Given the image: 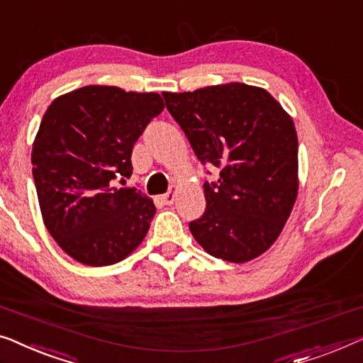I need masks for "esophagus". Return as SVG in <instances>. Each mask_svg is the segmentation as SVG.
<instances>
[{
  "instance_id": "obj_1",
  "label": "esophagus",
  "mask_w": 363,
  "mask_h": 363,
  "mask_svg": "<svg viewBox=\"0 0 363 363\" xmlns=\"http://www.w3.org/2000/svg\"><path fill=\"white\" fill-rule=\"evenodd\" d=\"M175 194H177L175 190H172V191H169V193L162 194L160 201L164 203V204H173V201H175Z\"/></svg>"
}]
</instances>
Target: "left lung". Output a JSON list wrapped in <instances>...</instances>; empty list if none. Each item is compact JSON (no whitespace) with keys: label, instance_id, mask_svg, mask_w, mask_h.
<instances>
[{"label":"left lung","instance_id":"1","mask_svg":"<svg viewBox=\"0 0 363 363\" xmlns=\"http://www.w3.org/2000/svg\"><path fill=\"white\" fill-rule=\"evenodd\" d=\"M203 165L206 211L190 230L209 255L244 264L264 254L285 228L298 196V135L290 114L264 88L225 83L162 93Z\"/></svg>","mask_w":363,"mask_h":363}]
</instances>
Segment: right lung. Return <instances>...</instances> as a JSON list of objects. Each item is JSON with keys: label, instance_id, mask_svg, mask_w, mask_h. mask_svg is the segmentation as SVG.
Wrapping results in <instances>:
<instances>
[{"label": "right lung", "instance_id": "right-lung-1", "mask_svg": "<svg viewBox=\"0 0 363 363\" xmlns=\"http://www.w3.org/2000/svg\"><path fill=\"white\" fill-rule=\"evenodd\" d=\"M164 108L159 93L103 85L62 94L47 108L30 154L35 190L47 230L80 264H118L144 240L154 201L113 180L133 175L135 140Z\"/></svg>", "mask_w": 363, "mask_h": 363}]
</instances>
